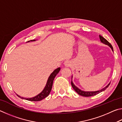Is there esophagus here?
I'll return each instance as SVG.
<instances>
[{"label":"esophagus","instance_id":"34e87169","mask_svg":"<svg viewBox=\"0 0 122 122\" xmlns=\"http://www.w3.org/2000/svg\"><path fill=\"white\" fill-rule=\"evenodd\" d=\"M65 66H66V67H71V61H66L65 62Z\"/></svg>","mask_w":122,"mask_h":122}]
</instances>
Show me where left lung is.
<instances>
[{
  "instance_id": "1",
  "label": "left lung",
  "mask_w": 122,
  "mask_h": 122,
  "mask_svg": "<svg viewBox=\"0 0 122 122\" xmlns=\"http://www.w3.org/2000/svg\"><path fill=\"white\" fill-rule=\"evenodd\" d=\"M99 37H100V40L101 42H103V44L108 45L109 47H110V48H111V49H112L113 51V47L112 46V45H111L110 43H109L108 41L106 40V39L103 38V37L101 36H100V35L99 36ZM110 83H109L108 86H107L104 88H103V89H101L100 90L97 91V92H84V91H82L81 90L79 89L78 88L76 87V86L73 84V82H72V80L71 82V84L72 87L73 88V89L75 90V92H77L78 95H80L82 96H84V97L92 96L96 95H97V94H98L99 93H100V92H103V91H104L105 90H106V89L110 85Z\"/></svg>"
}]
</instances>
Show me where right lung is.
Returning <instances> with one entry per match:
<instances>
[{"mask_svg":"<svg viewBox=\"0 0 122 122\" xmlns=\"http://www.w3.org/2000/svg\"><path fill=\"white\" fill-rule=\"evenodd\" d=\"M30 41H35V40H30ZM60 71V68H58L55 69V71L51 74V75L49 76V77L48 78V81H47V84H46V86L45 87L44 89L43 90V91L41 92V93L38 95L37 96L34 97L29 98L21 97H20V96L18 95H17V96L22 99H25V100L30 101H36H36H41L44 98H46V97L48 96L49 95V94H50L51 90V88H52L54 79L55 77L56 76L57 74H58Z\"/></svg>","mask_w":122,"mask_h":122,"instance_id":"add662e5","label":"right lung"}]
</instances>
